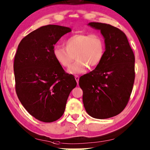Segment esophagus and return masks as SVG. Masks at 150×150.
Masks as SVG:
<instances>
[{
	"label": "esophagus",
	"mask_w": 150,
	"mask_h": 150,
	"mask_svg": "<svg viewBox=\"0 0 150 150\" xmlns=\"http://www.w3.org/2000/svg\"><path fill=\"white\" fill-rule=\"evenodd\" d=\"M75 79L76 81H77V83H79V77L78 75H75Z\"/></svg>",
	"instance_id": "1"
}]
</instances>
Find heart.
Returning <instances> with one entry per match:
<instances>
[{
    "instance_id": "obj_1",
    "label": "heart",
    "mask_w": 150,
    "mask_h": 150,
    "mask_svg": "<svg viewBox=\"0 0 150 150\" xmlns=\"http://www.w3.org/2000/svg\"><path fill=\"white\" fill-rule=\"evenodd\" d=\"M65 46L56 45L53 54L58 63L64 67L70 66L75 56L77 60L67 69L71 74L84 73L88 66L96 67L104 56V40L98 33L73 35L65 41Z\"/></svg>"
}]
</instances>
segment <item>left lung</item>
I'll use <instances>...</instances> for the list:
<instances>
[{"label":"left lung","instance_id":"obj_1","mask_svg":"<svg viewBox=\"0 0 150 150\" xmlns=\"http://www.w3.org/2000/svg\"><path fill=\"white\" fill-rule=\"evenodd\" d=\"M104 38V56L95 69L81 76L79 86L86 111L96 119L120 113L130 99L134 82V54L121 30L110 24L91 22Z\"/></svg>","mask_w":150,"mask_h":150}]
</instances>
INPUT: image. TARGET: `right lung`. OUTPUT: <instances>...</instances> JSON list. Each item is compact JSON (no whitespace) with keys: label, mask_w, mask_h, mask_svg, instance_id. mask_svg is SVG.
I'll return each mask as SVG.
<instances>
[{"label":"right lung","mask_w":150,"mask_h":150,"mask_svg":"<svg viewBox=\"0 0 150 150\" xmlns=\"http://www.w3.org/2000/svg\"><path fill=\"white\" fill-rule=\"evenodd\" d=\"M70 31L67 27L42 26L18 45L13 62L16 94L30 115L40 121L60 118L68 96L77 85L74 76L65 72L53 54L56 43Z\"/></svg>","instance_id":"obj_1"}]
</instances>
